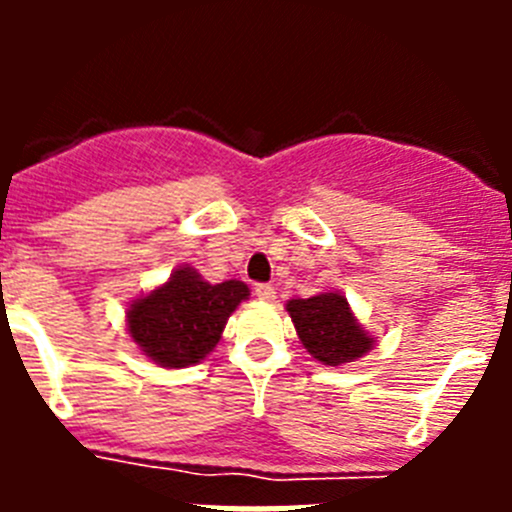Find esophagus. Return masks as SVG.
<instances>
[{
	"label": "esophagus",
	"mask_w": 512,
	"mask_h": 512,
	"mask_svg": "<svg viewBox=\"0 0 512 512\" xmlns=\"http://www.w3.org/2000/svg\"><path fill=\"white\" fill-rule=\"evenodd\" d=\"M253 295L264 302H271L274 297H277V289L271 287V284H256V287H253Z\"/></svg>",
	"instance_id": "1"
}]
</instances>
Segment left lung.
<instances>
[{"instance_id":"obj_1","label":"left lung","mask_w":512,"mask_h":512,"mask_svg":"<svg viewBox=\"0 0 512 512\" xmlns=\"http://www.w3.org/2000/svg\"><path fill=\"white\" fill-rule=\"evenodd\" d=\"M287 312L302 346L323 364L341 366L372 351L374 338L361 328L341 292H320L307 300H289Z\"/></svg>"}]
</instances>
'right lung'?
<instances>
[{
  "label": "right lung",
  "mask_w": 512,
  "mask_h": 512,
  "mask_svg": "<svg viewBox=\"0 0 512 512\" xmlns=\"http://www.w3.org/2000/svg\"><path fill=\"white\" fill-rule=\"evenodd\" d=\"M251 289L238 279L210 284L192 266H179L169 282L128 307V333L135 346L166 369L200 364L217 346L230 312Z\"/></svg>",
  "instance_id": "right-lung-1"
}]
</instances>
